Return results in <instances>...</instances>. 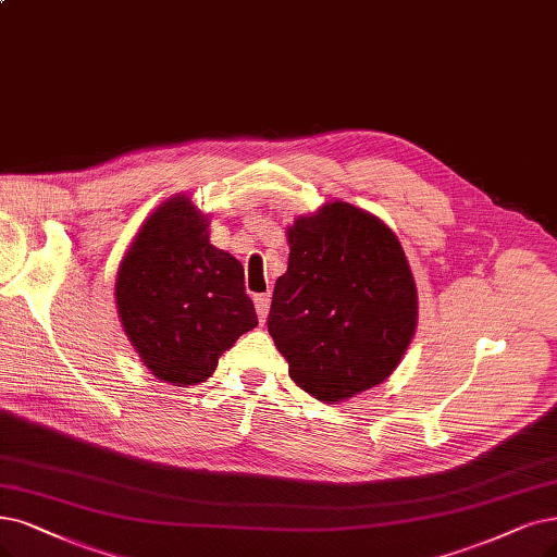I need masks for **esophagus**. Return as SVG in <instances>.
Listing matches in <instances>:
<instances>
[{
  "mask_svg": "<svg viewBox=\"0 0 557 557\" xmlns=\"http://www.w3.org/2000/svg\"><path fill=\"white\" fill-rule=\"evenodd\" d=\"M255 307H257V317L263 323L268 317V310H271V294H259L255 296Z\"/></svg>",
  "mask_w": 557,
  "mask_h": 557,
  "instance_id": "esophagus-1",
  "label": "esophagus"
}]
</instances>
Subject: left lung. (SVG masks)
<instances>
[{
	"instance_id": "obj_1",
	"label": "left lung",
	"mask_w": 557,
	"mask_h": 557,
	"mask_svg": "<svg viewBox=\"0 0 557 557\" xmlns=\"http://www.w3.org/2000/svg\"><path fill=\"white\" fill-rule=\"evenodd\" d=\"M289 265L277 277L268 333L289 376L325 404L376 387L418 327V286L389 226L346 201L286 226Z\"/></svg>"
}]
</instances>
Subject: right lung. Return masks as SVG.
Here are the masks:
<instances>
[{
  "label": "right lung",
  "instance_id": "add662e5",
  "mask_svg": "<svg viewBox=\"0 0 557 557\" xmlns=\"http://www.w3.org/2000/svg\"><path fill=\"white\" fill-rule=\"evenodd\" d=\"M211 213L174 195L141 222L121 257L114 298L135 354L170 385H195L257 325L240 261L211 245Z\"/></svg>",
  "mask_w": 557,
  "mask_h": 557
}]
</instances>
